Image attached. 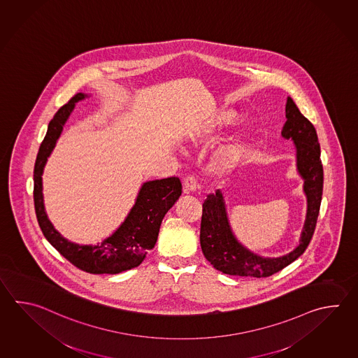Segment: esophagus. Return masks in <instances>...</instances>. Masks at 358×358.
Listing matches in <instances>:
<instances>
[{
	"mask_svg": "<svg viewBox=\"0 0 358 358\" xmlns=\"http://www.w3.org/2000/svg\"><path fill=\"white\" fill-rule=\"evenodd\" d=\"M196 180H195L192 176L186 177L185 181H183V191H185V194H192V192L196 191Z\"/></svg>",
	"mask_w": 358,
	"mask_h": 358,
	"instance_id": "obj_1",
	"label": "esophagus"
}]
</instances>
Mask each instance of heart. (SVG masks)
I'll return each instance as SVG.
<instances>
[{"label": "heart", "mask_w": 358, "mask_h": 358, "mask_svg": "<svg viewBox=\"0 0 358 358\" xmlns=\"http://www.w3.org/2000/svg\"><path fill=\"white\" fill-rule=\"evenodd\" d=\"M237 120H238V113L234 110L227 108V110H218L213 116L212 121L206 124L204 129L192 134V140L199 141V140L212 138L222 129L236 124ZM254 134H255L254 129L248 127V129L242 130L241 132H238L234 139L222 148L218 155L219 168L222 171H229L241 162L251 140L254 139Z\"/></svg>", "instance_id": "obj_1"}]
</instances>
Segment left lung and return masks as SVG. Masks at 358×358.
I'll use <instances>...</instances> for the list:
<instances>
[{"label": "left lung", "mask_w": 358, "mask_h": 358, "mask_svg": "<svg viewBox=\"0 0 358 358\" xmlns=\"http://www.w3.org/2000/svg\"><path fill=\"white\" fill-rule=\"evenodd\" d=\"M285 121L282 136L292 140L296 148V167L303 180L307 210L299 245L291 252L277 257L255 254L242 245L229 223L222 191L208 195L203 204L200 245L205 259L215 269L240 277L265 278L273 275L305 252L313 238L320 210L324 171L320 159V144L314 124L299 112L292 98H287Z\"/></svg>", "instance_id": "obj_1"}]
</instances>
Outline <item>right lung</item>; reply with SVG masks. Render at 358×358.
Here are the masks:
<instances>
[{
	"mask_svg": "<svg viewBox=\"0 0 358 358\" xmlns=\"http://www.w3.org/2000/svg\"><path fill=\"white\" fill-rule=\"evenodd\" d=\"M88 96L85 93L73 95L48 124L34 166V206L44 237L70 263L90 274H118L139 266L155 246L162 220L181 196L182 185L177 177L143 183L124 222L113 234L94 245H79L59 234L45 213L42 176L75 104Z\"/></svg>",
	"mask_w": 358,
	"mask_h": 358,
	"instance_id": "1",
	"label": "right lung"
}]
</instances>
